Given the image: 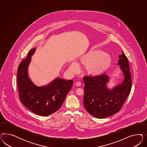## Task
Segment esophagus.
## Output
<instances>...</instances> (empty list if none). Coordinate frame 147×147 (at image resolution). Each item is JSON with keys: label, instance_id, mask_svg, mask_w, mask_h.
<instances>
[{"label": "esophagus", "instance_id": "34e87169", "mask_svg": "<svg viewBox=\"0 0 147 147\" xmlns=\"http://www.w3.org/2000/svg\"><path fill=\"white\" fill-rule=\"evenodd\" d=\"M81 85V83L80 82V81H78V82H76V86H80Z\"/></svg>", "mask_w": 147, "mask_h": 147}]
</instances>
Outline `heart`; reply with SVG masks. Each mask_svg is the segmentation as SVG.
I'll list each match as a JSON object with an SVG mask.
<instances>
[{
  "label": "heart",
  "instance_id": "obj_1",
  "mask_svg": "<svg viewBox=\"0 0 147 147\" xmlns=\"http://www.w3.org/2000/svg\"><path fill=\"white\" fill-rule=\"evenodd\" d=\"M80 63L86 67V71L89 75L98 76L111 66V58L108 54L102 51L92 50L80 58ZM69 69L72 72L78 71V64L76 62L71 63Z\"/></svg>",
  "mask_w": 147,
  "mask_h": 147
}]
</instances>
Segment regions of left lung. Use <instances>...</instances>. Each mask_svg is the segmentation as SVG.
Returning a JSON list of instances; mask_svg holds the SVG:
<instances>
[{"label":"left lung","mask_w":147,"mask_h":147,"mask_svg":"<svg viewBox=\"0 0 147 147\" xmlns=\"http://www.w3.org/2000/svg\"><path fill=\"white\" fill-rule=\"evenodd\" d=\"M119 57L117 65L125 76L121 84L110 90L107 87L109 76L106 74L84 78V105L86 111L95 117L105 118L119 112L130 92L131 76L128 59L123 52Z\"/></svg>","instance_id":"8db88e82"}]
</instances>
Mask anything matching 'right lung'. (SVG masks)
<instances>
[{"mask_svg":"<svg viewBox=\"0 0 147 147\" xmlns=\"http://www.w3.org/2000/svg\"><path fill=\"white\" fill-rule=\"evenodd\" d=\"M35 51V48L31 49L27 58L19 65L17 86L22 104L36 115L45 116L55 113L61 107L73 81L57 78L45 86L34 85L28 78L27 69Z\"/></svg>","mask_w":147,"mask_h":147,"instance_id":"1","label":"right lung"}]
</instances>
